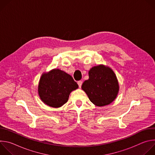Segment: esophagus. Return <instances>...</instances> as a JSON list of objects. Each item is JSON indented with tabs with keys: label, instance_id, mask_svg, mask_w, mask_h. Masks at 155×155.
Segmentation results:
<instances>
[{
	"label": "esophagus",
	"instance_id": "34e87169",
	"mask_svg": "<svg viewBox=\"0 0 155 155\" xmlns=\"http://www.w3.org/2000/svg\"><path fill=\"white\" fill-rule=\"evenodd\" d=\"M77 83H78V84L79 87H81V84H82V83H83V81H78L77 82Z\"/></svg>",
	"mask_w": 155,
	"mask_h": 155
}]
</instances>
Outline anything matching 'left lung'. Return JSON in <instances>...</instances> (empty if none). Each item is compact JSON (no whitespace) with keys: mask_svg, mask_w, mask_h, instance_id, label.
<instances>
[{"mask_svg":"<svg viewBox=\"0 0 155 155\" xmlns=\"http://www.w3.org/2000/svg\"><path fill=\"white\" fill-rule=\"evenodd\" d=\"M81 88L91 102L97 106H104L116 98L119 85L114 71L104 65H98L89 71V79L85 80Z\"/></svg>","mask_w":155,"mask_h":155,"instance_id":"1","label":"left lung"}]
</instances>
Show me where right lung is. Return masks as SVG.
<instances>
[{
    "label": "right lung",
    "instance_id": "add662e5",
    "mask_svg": "<svg viewBox=\"0 0 155 155\" xmlns=\"http://www.w3.org/2000/svg\"><path fill=\"white\" fill-rule=\"evenodd\" d=\"M78 87L70 75L59 69H53L41 75L38 91L44 103L58 108L67 102L71 91Z\"/></svg>",
    "mask_w": 155,
    "mask_h": 155
}]
</instances>
